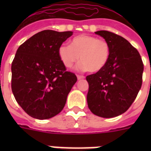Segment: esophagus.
I'll use <instances>...</instances> for the list:
<instances>
[{"label": "esophagus", "instance_id": "esophagus-1", "mask_svg": "<svg viewBox=\"0 0 151 151\" xmlns=\"http://www.w3.org/2000/svg\"><path fill=\"white\" fill-rule=\"evenodd\" d=\"M77 77H78V80H81V79H84V78H85V76H84V75H79V74H78V75H77Z\"/></svg>", "mask_w": 151, "mask_h": 151}]
</instances>
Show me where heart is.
Returning a JSON list of instances; mask_svg holds the SVG:
<instances>
[{"label":"heart","instance_id":"1","mask_svg":"<svg viewBox=\"0 0 151 151\" xmlns=\"http://www.w3.org/2000/svg\"><path fill=\"white\" fill-rule=\"evenodd\" d=\"M59 56L67 68H70L80 59L78 70L96 73L104 68L110 55V46L104 39L81 34L73 37L70 45L59 46Z\"/></svg>","mask_w":151,"mask_h":151}]
</instances>
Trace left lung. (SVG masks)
<instances>
[{"mask_svg": "<svg viewBox=\"0 0 151 151\" xmlns=\"http://www.w3.org/2000/svg\"><path fill=\"white\" fill-rule=\"evenodd\" d=\"M110 46V59L104 68L86 77L89 88L88 106L94 114L110 118L124 113L136 99L143 82L141 56L124 37L99 30Z\"/></svg>", "mask_w": 151, "mask_h": 151, "instance_id": "8db88e82", "label": "left lung"}]
</instances>
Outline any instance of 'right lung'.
<instances>
[{
	"label": "right lung",
	"mask_w": 151,
	"mask_h": 151,
	"mask_svg": "<svg viewBox=\"0 0 151 151\" xmlns=\"http://www.w3.org/2000/svg\"><path fill=\"white\" fill-rule=\"evenodd\" d=\"M73 32L46 29L19 47L12 63V91L30 117L48 119L61 112L78 78L59 56V46Z\"/></svg>",
	"instance_id": "obj_1"
}]
</instances>
